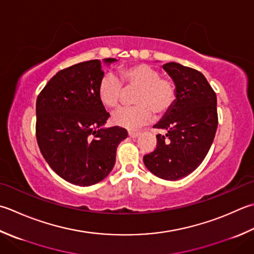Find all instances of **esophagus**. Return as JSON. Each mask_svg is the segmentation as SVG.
<instances>
[{
	"instance_id": "1",
	"label": "esophagus",
	"mask_w": 254,
	"mask_h": 254,
	"mask_svg": "<svg viewBox=\"0 0 254 254\" xmlns=\"http://www.w3.org/2000/svg\"><path fill=\"white\" fill-rule=\"evenodd\" d=\"M138 135H140V132H135V131L128 132V136L130 137H137Z\"/></svg>"
}]
</instances>
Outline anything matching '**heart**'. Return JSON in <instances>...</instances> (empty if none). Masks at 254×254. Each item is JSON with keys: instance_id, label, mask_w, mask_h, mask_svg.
<instances>
[{"instance_id": "heart-1", "label": "heart", "mask_w": 254, "mask_h": 254, "mask_svg": "<svg viewBox=\"0 0 254 254\" xmlns=\"http://www.w3.org/2000/svg\"><path fill=\"white\" fill-rule=\"evenodd\" d=\"M126 89H136L133 101L136 106L119 109L112 121L119 127L135 128L160 118L171 110L176 100V87L170 79L150 64H140L122 68L120 78L112 72L104 73L98 84V97L106 108H116L122 101Z\"/></svg>"}]
</instances>
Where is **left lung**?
<instances>
[{"label": "left lung", "instance_id": "8db88e82", "mask_svg": "<svg viewBox=\"0 0 254 254\" xmlns=\"http://www.w3.org/2000/svg\"><path fill=\"white\" fill-rule=\"evenodd\" d=\"M176 87L173 107L154 127L157 146L143 157L148 171L166 181H177L200 165L218 127L217 97L205 76L177 63L163 64Z\"/></svg>", "mask_w": 254, "mask_h": 254}]
</instances>
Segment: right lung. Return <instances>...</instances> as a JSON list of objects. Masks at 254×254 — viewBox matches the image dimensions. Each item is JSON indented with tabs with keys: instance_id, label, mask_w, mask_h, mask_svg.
I'll return each mask as SVG.
<instances>
[{
	"instance_id": "1",
	"label": "right lung",
	"mask_w": 254,
	"mask_h": 254,
	"mask_svg": "<svg viewBox=\"0 0 254 254\" xmlns=\"http://www.w3.org/2000/svg\"><path fill=\"white\" fill-rule=\"evenodd\" d=\"M117 59L106 58L108 66ZM98 59L58 71L36 101V137L45 161L64 181L91 186L116 164L117 147L127 138L123 127H104L110 117L98 97L104 74Z\"/></svg>"
}]
</instances>
